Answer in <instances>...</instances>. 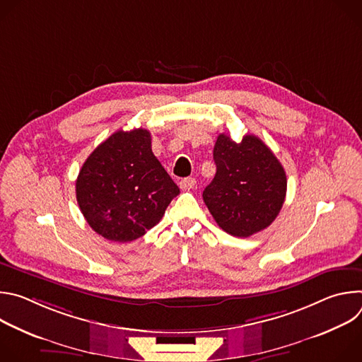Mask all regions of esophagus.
Instances as JSON below:
<instances>
[{
    "mask_svg": "<svg viewBox=\"0 0 362 362\" xmlns=\"http://www.w3.org/2000/svg\"><path fill=\"white\" fill-rule=\"evenodd\" d=\"M194 185H196V180L193 177H186V179L180 180V183H179L182 190H190L194 187Z\"/></svg>",
    "mask_w": 362,
    "mask_h": 362,
    "instance_id": "34e87169",
    "label": "esophagus"
}]
</instances>
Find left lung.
<instances>
[{
	"mask_svg": "<svg viewBox=\"0 0 362 362\" xmlns=\"http://www.w3.org/2000/svg\"><path fill=\"white\" fill-rule=\"evenodd\" d=\"M214 160L216 175L203 190V200L216 223L238 238L268 228L286 196V175L272 150L253 134L236 143L222 133Z\"/></svg>",
	"mask_w": 362,
	"mask_h": 362,
	"instance_id": "8db88e82",
	"label": "left lung"
}]
</instances>
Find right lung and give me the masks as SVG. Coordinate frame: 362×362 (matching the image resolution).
Wrapping results in <instances>:
<instances>
[{
  "label": "right lung",
  "instance_id": "add662e5",
  "mask_svg": "<svg viewBox=\"0 0 362 362\" xmlns=\"http://www.w3.org/2000/svg\"><path fill=\"white\" fill-rule=\"evenodd\" d=\"M180 193L151 151L150 132L119 130L98 144L76 180L80 211L94 232L132 242L156 226Z\"/></svg>",
  "mask_w": 362,
  "mask_h": 362
}]
</instances>
